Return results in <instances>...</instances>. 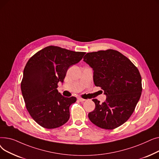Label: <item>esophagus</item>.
Instances as JSON below:
<instances>
[{
	"label": "esophagus",
	"mask_w": 159,
	"mask_h": 159,
	"mask_svg": "<svg viewBox=\"0 0 159 159\" xmlns=\"http://www.w3.org/2000/svg\"><path fill=\"white\" fill-rule=\"evenodd\" d=\"M78 100H79V101L80 102H83V101H85V99L82 98H80V97H79V98H78Z\"/></svg>",
	"instance_id": "1"
}]
</instances>
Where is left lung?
I'll return each mask as SVG.
<instances>
[{
	"mask_svg": "<svg viewBox=\"0 0 159 159\" xmlns=\"http://www.w3.org/2000/svg\"><path fill=\"white\" fill-rule=\"evenodd\" d=\"M84 58L93 70V82L106 95L89 113L91 122L99 128L113 129L126 122L134 111L142 93V79L137 67L113 49L88 53Z\"/></svg>",
	"mask_w": 159,
	"mask_h": 159,
	"instance_id": "left-lung-1",
	"label": "left lung"
}]
</instances>
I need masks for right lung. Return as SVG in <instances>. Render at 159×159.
<instances>
[{
	"label": "right lung",
	"mask_w": 159,
	"mask_h": 159,
	"mask_svg": "<svg viewBox=\"0 0 159 159\" xmlns=\"http://www.w3.org/2000/svg\"><path fill=\"white\" fill-rule=\"evenodd\" d=\"M85 53L49 46L28 61L21 82L22 94L30 115L42 127L57 128L69 120L70 106L77 98L58 93V83L63 82L68 68Z\"/></svg>",
	"instance_id": "add662e5"
}]
</instances>
